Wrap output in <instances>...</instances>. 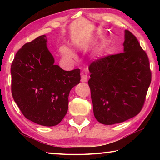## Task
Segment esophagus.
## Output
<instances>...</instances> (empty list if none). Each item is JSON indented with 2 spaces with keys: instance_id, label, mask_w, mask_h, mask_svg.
<instances>
[{
  "instance_id": "1",
  "label": "esophagus",
  "mask_w": 160,
  "mask_h": 160,
  "mask_svg": "<svg viewBox=\"0 0 160 160\" xmlns=\"http://www.w3.org/2000/svg\"><path fill=\"white\" fill-rule=\"evenodd\" d=\"M87 80H88V76H87V75H84V74H83V75H82V82H87Z\"/></svg>"
}]
</instances>
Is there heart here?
Masks as SVG:
<instances>
[{
  "label": "heart",
  "instance_id": "obj_1",
  "mask_svg": "<svg viewBox=\"0 0 160 160\" xmlns=\"http://www.w3.org/2000/svg\"><path fill=\"white\" fill-rule=\"evenodd\" d=\"M60 53L64 57H66V58H75V54H74L73 52H72V50L68 47H67V46H61L60 48Z\"/></svg>",
  "mask_w": 160,
  "mask_h": 160
}]
</instances>
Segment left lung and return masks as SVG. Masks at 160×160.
Listing matches in <instances>:
<instances>
[{"instance_id": "8db88e82", "label": "left lung", "mask_w": 160, "mask_h": 160, "mask_svg": "<svg viewBox=\"0 0 160 160\" xmlns=\"http://www.w3.org/2000/svg\"><path fill=\"white\" fill-rule=\"evenodd\" d=\"M123 46L124 52L98 59L89 67L94 115L106 125L138 114L152 81L147 54L128 30Z\"/></svg>"}]
</instances>
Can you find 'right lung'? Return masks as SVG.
<instances>
[{
  "mask_svg": "<svg viewBox=\"0 0 160 160\" xmlns=\"http://www.w3.org/2000/svg\"><path fill=\"white\" fill-rule=\"evenodd\" d=\"M47 42L43 35L17 52L11 66L12 93L26 119L52 127L67 113L70 91L81 76L80 69L66 71L54 65Z\"/></svg>",
  "mask_w": 160,
  "mask_h": 160,
  "instance_id": "right-lung-1",
  "label": "right lung"
}]
</instances>
